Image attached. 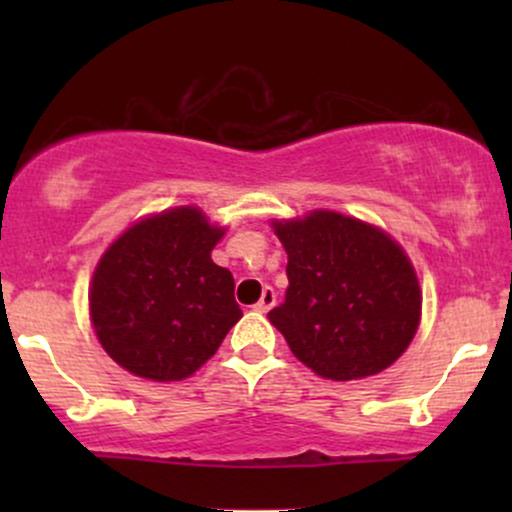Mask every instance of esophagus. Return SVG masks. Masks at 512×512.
Here are the masks:
<instances>
[{
	"label": "esophagus",
	"mask_w": 512,
	"mask_h": 512,
	"mask_svg": "<svg viewBox=\"0 0 512 512\" xmlns=\"http://www.w3.org/2000/svg\"><path fill=\"white\" fill-rule=\"evenodd\" d=\"M274 303H276V293H274V289H269V286H264L260 301L252 305V308H255L257 313H269V310L274 308Z\"/></svg>",
	"instance_id": "34e87169"
}]
</instances>
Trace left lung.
Instances as JSON below:
<instances>
[{
  "label": "left lung",
  "instance_id": "8db88e82",
  "mask_svg": "<svg viewBox=\"0 0 512 512\" xmlns=\"http://www.w3.org/2000/svg\"><path fill=\"white\" fill-rule=\"evenodd\" d=\"M284 245L286 298L269 313L298 361L325 380L383 373L421 325L419 276L375 223L332 209L272 219Z\"/></svg>",
  "mask_w": 512,
  "mask_h": 512
}]
</instances>
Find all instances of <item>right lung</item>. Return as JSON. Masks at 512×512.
Wrapping results in <instances>:
<instances>
[{
	"mask_svg": "<svg viewBox=\"0 0 512 512\" xmlns=\"http://www.w3.org/2000/svg\"><path fill=\"white\" fill-rule=\"evenodd\" d=\"M226 226L195 204L134 221L93 269L88 317L120 368L154 383H178L216 354L243 317L236 281L211 260Z\"/></svg>",
	"mask_w": 512,
	"mask_h": 512,
	"instance_id": "right-lung-1",
	"label": "right lung"
}]
</instances>
